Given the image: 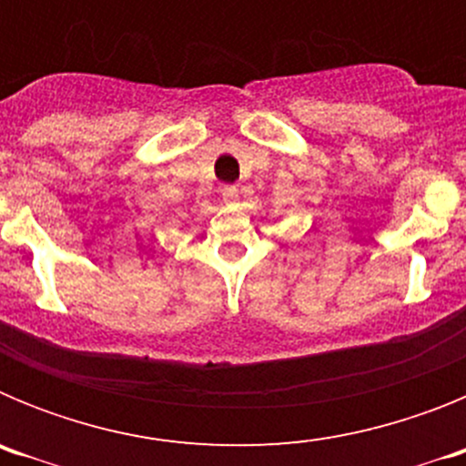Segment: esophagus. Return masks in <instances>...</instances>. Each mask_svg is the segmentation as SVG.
Listing matches in <instances>:
<instances>
[{"instance_id": "obj_1", "label": "esophagus", "mask_w": 466, "mask_h": 466, "mask_svg": "<svg viewBox=\"0 0 466 466\" xmlns=\"http://www.w3.org/2000/svg\"><path fill=\"white\" fill-rule=\"evenodd\" d=\"M221 198H224L226 205H236L238 203V187H233V184H226V187H221Z\"/></svg>"}]
</instances>
